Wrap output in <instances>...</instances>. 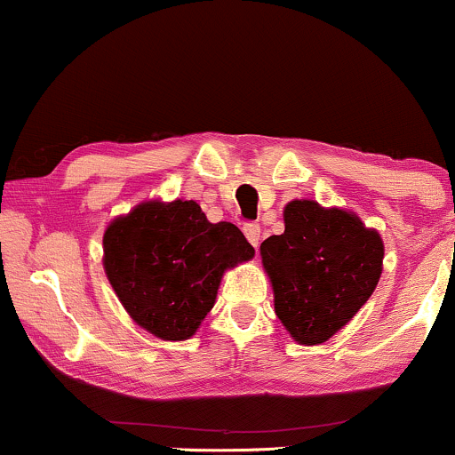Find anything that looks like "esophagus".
<instances>
[{
  "mask_svg": "<svg viewBox=\"0 0 455 455\" xmlns=\"http://www.w3.org/2000/svg\"><path fill=\"white\" fill-rule=\"evenodd\" d=\"M243 235H245V239H248V242L254 245V248H259V243H260V227H259V224H254V222L245 224Z\"/></svg>",
  "mask_w": 455,
  "mask_h": 455,
  "instance_id": "obj_1",
  "label": "esophagus"
}]
</instances>
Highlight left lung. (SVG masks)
<instances>
[{"mask_svg":"<svg viewBox=\"0 0 455 455\" xmlns=\"http://www.w3.org/2000/svg\"><path fill=\"white\" fill-rule=\"evenodd\" d=\"M379 231L353 212L291 201L284 233L260 243L275 315L295 342L323 344L357 315L383 274Z\"/></svg>","mask_w":455,"mask_h":455,"instance_id":"left-lung-1","label":"left lung"}]
</instances>
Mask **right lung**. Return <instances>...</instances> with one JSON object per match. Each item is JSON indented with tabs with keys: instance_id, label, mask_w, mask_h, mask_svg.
Returning a JSON list of instances; mask_svg holds the SVG:
<instances>
[{
	"instance_id": "1",
	"label": "right lung",
	"mask_w": 455,
	"mask_h": 455,
	"mask_svg": "<svg viewBox=\"0 0 455 455\" xmlns=\"http://www.w3.org/2000/svg\"><path fill=\"white\" fill-rule=\"evenodd\" d=\"M104 271L137 323L160 340H188L216 304L224 271L254 257L231 222L195 201H145L104 231Z\"/></svg>"
}]
</instances>
